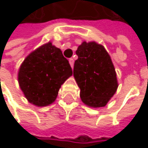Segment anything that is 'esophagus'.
Here are the masks:
<instances>
[{
  "label": "esophagus",
  "mask_w": 148,
  "mask_h": 148,
  "mask_svg": "<svg viewBox=\"0 0 148 148\" xmlns=\"http://www.w3.org/2000/svg\"><path fill=\"white\" fill-rule=\"evenodd\" d=\"M69 63H70L71 67L73 68V64H75V60H73V58H69Z\"/></svg>",
  "instance_id": "esophagus-1"
}]
</instances>
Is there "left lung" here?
<instances>
[{
	"instance_id": "1",
	"label": "left lung",
	"mask_w": 148,
	"mask_h": 148,
	"mask_svg": "<svg viewBox=\"0 0 148 148\" xmlns=\"http://www.w3.org/2000/svg\"><path fill=\"white\" fill-rule=\"evenodd\" d=\"M73 76L81 90L82 102L91 107H102L116 92L118 82L111 58L104 46L83 42L77 49Z\"/></svg>"
}]
</instances>
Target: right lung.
I'll use <instances>...</instances> for the list:
<instances>
[{"label": "right lung", "instance_id": "add662e5", "mask_svg": "<svg viewBox=\"0 0 148 148\" xmlns=\"http://www.w3.org/2000/svg\"><path fill=\"white\" fill-rule=\"evenodd\" d=\"M72 75L70 64L61 49L48 42L25 58L18 79L29 103L46 106L56 100L61 85Z\"/></svg>", "mask_w": 148, "mask_h": 148}]
</instances>
